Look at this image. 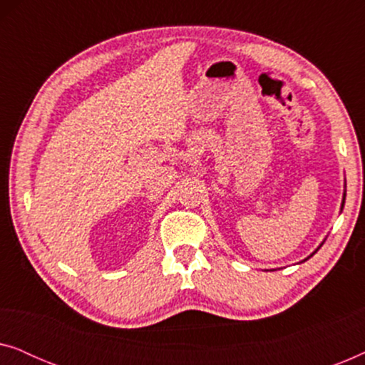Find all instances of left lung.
Here are the masks:
<instances>
[{
	"mask_svg": "<svg viewBox=\"0 0 365 365\" xmlns=\"http://www.w3.org/2000/svg\"><path fill=\"white\" fill-rule=\"evenodd\" d=\"M344 201H346V192H344V199H342V207H344Z\"/></svg>",
	"mask_w": 365,
	"mask_h": 365,
	"instance_id": "left-lung-1",
	"label": "left lung"
}]
</instances>
